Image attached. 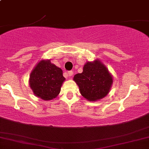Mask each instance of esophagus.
Segmentation results:
<instances>
[{
    "mask_svg": "<svg viewBox=\"0 0 149 149\" xmlns=\"http://www.w3.org/2000/svg\"><path fill=\"white\" fill-rule=\"evenodd\" d=\"M72 75H73V71H68V72H67V76H71Z\"/></svg>",
    "mask_w": 149,
    "mask_h": 149,
    "instance_id": "34e87169",
    "label": "esophagus"
}]
</instances>
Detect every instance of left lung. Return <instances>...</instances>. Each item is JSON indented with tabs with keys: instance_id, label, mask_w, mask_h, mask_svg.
Returning <instances> with one entry per match:
<instances>
[{
	"instance_id": "1",
	"label": "left lung",
	"mask_w": 149,
	"mask_h": 149,
	"mask_svg": "<svg viewBox=\"0 0 149 149\" xmlns=\"http://www.w3.org/2000/svg\"><path fill=\"white\" fill-rule=\"evenodd\" d=\"M73 80L82 96L89 102H97L107 96L113 81L111 73L98 59L85 63L83 72L75 75Z\"/></svg>"
}]
</instances>
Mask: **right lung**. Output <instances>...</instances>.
Listing matches in <instances>:
<instances>
[{"instance_id": "1", "label": "right lung", "mask_w": 149, "mask_h": 149, "mask_svg": "<svg viewBox=\"0 0 149 149\" xmlns=\"http://www.w3.org/2000/svg\"><path fill=\"white\" fill-rule=\"evenodd\" d=\"M64 80L61 69L50 59H41L31 72L29 83L35 96L49 101L58 96Z\"/></svg>"}]
</instances>
